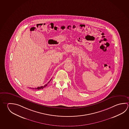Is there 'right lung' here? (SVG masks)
<instances>
[{
    "mask_svg": "<svg viewBox=\"0 0 129 129\" xmlns=\"http://www.w3.org/2000/svg\"><path fill=\"white\" fill-rule=\"evenodd\" d=\"M52 79H51V80H49V82H48V83L46 84H45L44 86H42L40 87H38L37 88H30V89H43V88H45V87L47 85V84H48L49 83V82H50V81H51V80Z\"/></svg>",
    "mask_w": 129,
    "mask_h": 129,
    "instance_id": "1",
    "label": "right lung"
}]
</instances>
